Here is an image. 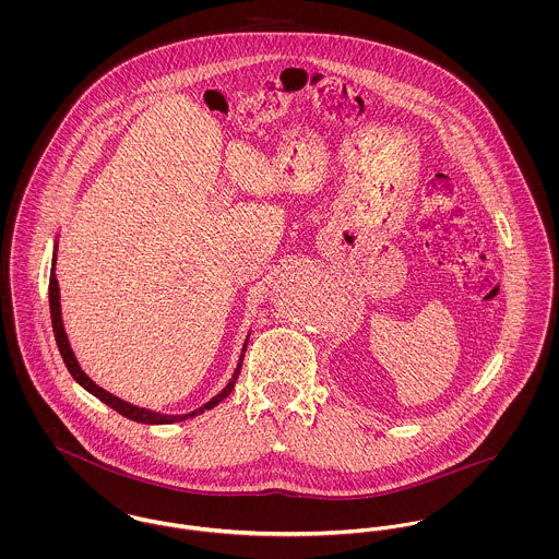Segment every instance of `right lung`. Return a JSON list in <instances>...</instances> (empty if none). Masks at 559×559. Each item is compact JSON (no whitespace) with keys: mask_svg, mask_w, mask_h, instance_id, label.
Returning <instances> with one entry per match:
<instances>
[{"mask_svg":"<svg viewBox=\"0 0 559 559\" xmlns=\"http://www.w3.org/2000/svg\"><path fill=\"white\" fill-rule=\"evenodd\" d=\"M58 237L53 240V258H51V277H49V310H51V324H53V333H56V342H58V348H60V355L71 372V377L80 383L81 388L92 394L94 399L105 402L107 406H111L114 411H118L120 415L133 419V421H140V424H176V421H185V419H191V417H198L202 415L204 411H211L215 408L219 402L230 396V392L235 390V383L239 379L240 366H242V357H245V348H247V342H249V333L245 335V342H242V348H240L239 361H237V368L230 377V381L226 383V388L215 394L209 402H204L202 406L189 411V413H178V415H171V413H163V411H153V408H146V406H138L133 402H127V400L118 399L114 396L111 392L103 390L100 385H96L80 366L78 357H75V350L69 342V335H67V329H64V319H62V304H60V284H58V277H56V260H58Z\"/></svg>","mask_w":559,"mask_h":559,"instance_id":"right-lung-1","label":"right lung"}]
</instances>
